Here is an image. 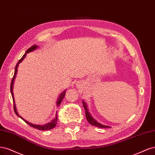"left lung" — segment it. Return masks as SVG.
I'll use <instances>...</instances> for the list:
<instances>
[{"instance_id":"left-lung-1","label":"left lung","mask_w":155,"mask_h":155,"mask_svg":"<svg viewBox=\"0 0 155 155\" xmlns=\"http://www.w3.org/2000/svg\"><path fill=\"white\" fill-rule=\"evenodd\" d=\"M82 104H83L84 108L85 109V113H86V119H87V120L88 121V122L89 124H90L91 125H92V126H96L97 127H101V128H109V127H111L110 126H105V125H103L102 124H100L99 122H98L95 119H94V118H93V117L91 116V114H90V113L89 112L87 104L84 101H82Z\"/></svg>"}]
</instances>
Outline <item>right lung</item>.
I'll return each mask as SVG.
<instances>
[{
    "label": "right lung",
    "mask_w": 155,
    "mask_h": 155,
    "mask_svg": "<svg viewBox=\"0 0 155 155\" xmlns=\"http://www.w3.org/2000/svg\"><path fill=\"white\" fill-rule=\"evenodd\" d=\"M38 48V46H36V45H33V46H32L30 48H29L28 50L26 51V52L25 53V54L23 55V57L19 60V61L18 62V63L17 64L16 66H15V73H14V75H13V77L12 78V82H11V87H10V89H11V93H12V98H13V105H14V111H15V114H17V115L20 117L21 118H22L23 120L27 123L28 124H29V126L34 127V128H36V129H38V130H42V131H45V130H49V129H51L53 128H54V127L56 126L57 125V113H56V116L55 117H54L52 120L50 122H48L46 124H44V125H37V124H31L30 122H28L27 120H24L21 116H20L19 114H18V112L17 111V108H16V105H15V98H14V95H13V84H14V82H15V79L16 78V75L17 74V71H18V65L20 63H21L22 62L23 60L25 58V57H26L27 53H29V52H32L34 50H35V49H37V48ZM65 94H66V90L63 91L61 94H60V95L58 96V99L57 101V107H59L60 105H61L62 100L65 96Z\"/></svg>",
    "instance_id": "right-lung-1"
}]
</instances>
